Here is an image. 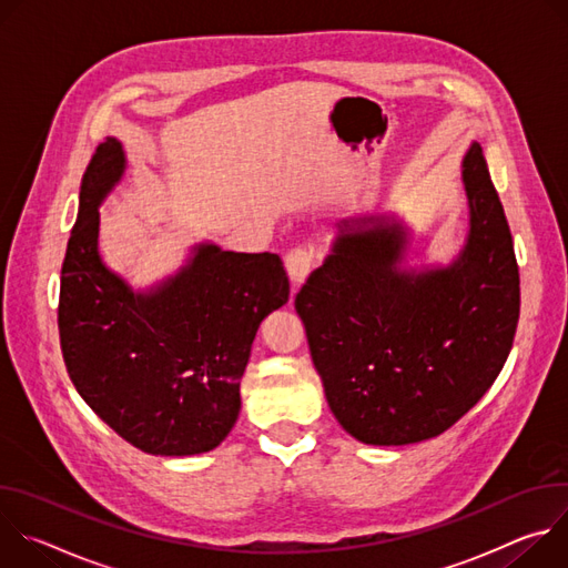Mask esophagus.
I'll return each instance as SVG.
<instances>
[{
	"label": "esophagus",
	"instance_id": "esophagus-1",
	"mask_svg": "<svg viewBox=\"0 0 568 568\" xmlns=\"http://www.w3.org/2000/svg\"><path fill=\"white\" fill-rule=\"evenodd\" d=\"M285 267H287L294 285L303 283L305 276L310 274V270L314 267V250L310 245H298V247L290 250L285 256Z\"/></svg>",
	"mask_w": 568,
	"mask_h": 568
}]
</instances>
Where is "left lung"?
<instances>
[{
  "label": "left lung",
  "instance_id": "1",
  "mask_svg": "<svg viewBox=\"0 0 568 568\" xmlns=\"http://www.w3.org/2000/svg\"><path fill=\"white\" fill-rule=\"evenodd\" d=\"M469 237L436 272H399L404 231L355 220L301 285L312 362L339 425L366 445L447 432L501 373L519 321L510 226L478 143L463 159ZM366 221L376 226L364 230Z\"/></svg>",
  "mask_w": 568,
  "mask_h": 568
}]
</instances>
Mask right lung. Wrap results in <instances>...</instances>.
Masks as SVG:
<instances>
[{
  "mask_svg": "<svg viewBox=\"0 0 568 568\" xmlns=\"http://www.w3.org/2000/svg\"><path fill=\"white\" fill-rule=\"evenodd\" d=\"M123 166L108 136L80 180L60 272L64 366L92 412L141 452H211L235 425L256 331L290 298V278L276 254L202 245L180 276L134 294L99 258V204Z\"/></svg>",
  "mask_w": 568,
  "mask_h": 568,
  "instance_id": "obj_1",
  "label": "right lung"
}]
</instances>
